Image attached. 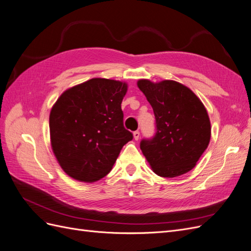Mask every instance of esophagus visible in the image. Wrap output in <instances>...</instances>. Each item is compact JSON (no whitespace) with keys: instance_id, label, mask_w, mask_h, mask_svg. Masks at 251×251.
<instances>
[{"instance_id":"esophagus-1","label":"esophagus","mask_w":251,"mask_h":251,"mask_svg":"<svg viewBox=\"0 0 251 251\" xmlns=\"http://www.w3.org/2000/svg\"><path fill=\"white\" fill-rule=\"evenodd\" d=\"M133 139H134L135 141H137V140L140 139V131H139V130H136V131L133 132Z\"/></svg>"}]
</instances>
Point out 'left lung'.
Wrapping results in <instances>:
<instances>
[{
  "label": "left lung",
  "instance_id": "1",
  "mask_svg": "<svg viewBox=\"0 0 251 251\" xmlns=\"http://www.w3.org/2000/svg\"><path fill=\"white\" fill-rule=\"evenodd\" d=\"M137 86L155 116L156 132L140 147L154 173L176 177L195 167L211 140V122L204 105L190 88L173 80L153 83L142 79Z\"/></svg>",
  "mask_w": 251,
  "mask_h": 251
}]
</instances>
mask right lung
Segmentation results:
<instances>
[{
	"mask_svg": "<svg viewBox=\"0 0 251 251\" xmlns=\"http://www.w3.org/2000/svg\"><path fill=\"white\" fill-rule=\"evenodd\" d=\"M127 84L94 78L64 92L50 114L51 145L59 165L77 180L106 176L133 134L125 129L121 103Z\"/></svg>",
	"mask_w": 251,
	"mask_h": 251,
	"instance_id": "right-lung-1",
	"label": "right lung"
}]
</instances>
